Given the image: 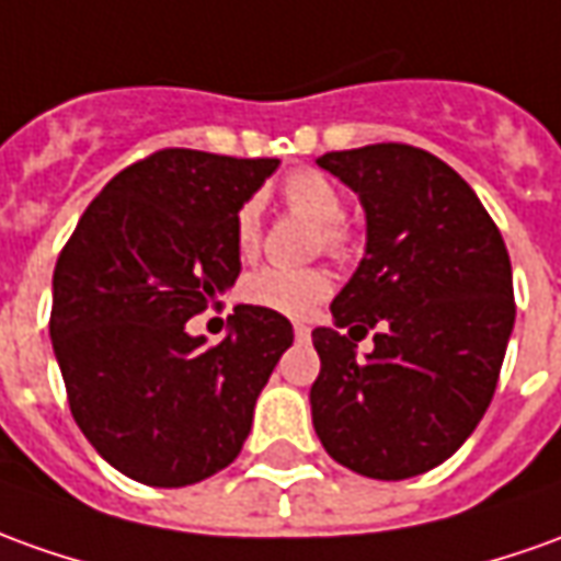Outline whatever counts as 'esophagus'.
I'll return each instance as SVG.
<instances>
[{
  "label": "esophagus",
  "mask_w": 561,
  "mask_h": 561,
  "mask_svg": "<svg viewBox=\"0 0 561 561\" xmlns=\"http://www.w3.org/2000/svg\"><path fill=\"white\" fill-rule=\"evenodd\" d=\"M293 332H296V339H299V342H305V339L311 335V327H308V323H296V327H293Z\"/></svg>",
  "instance_id": "obj_1"
}]
</instances>
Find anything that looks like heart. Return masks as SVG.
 <instances>
[{"label": "heart", "mask_w": 561, "mask_h": 561, "mask_svg": "<svg viewBox=\"0 0 561 561\" xmlns=\"http://www.w3.org/2000/svg\"><path fill=\"white\" fill-rule=\"evenodd\" d=\"M280 195L287 201L293 214L305 216L308 222L318 226L320 243L323 250H330L332 256H345L351 250V231L342 222L345 201L335 185L318 173V170H296L289 173L287 183L280 188ZM259 207L256 204H243L234 216V243L243 259H250L259 250ZM332 280L330 274L320 268H259V272L243 277L241 296L247 305H256L262 311L284 314V318H305L318 302L330 296Z\"/></svg>", "instance_id": "1"}]
</instances>
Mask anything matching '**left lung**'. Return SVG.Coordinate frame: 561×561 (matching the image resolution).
Listing matches in <instances>:
<instances>
[{
	"label": "left lung",
	"mask_w": 561,
	"mask_h": 561,
	"mask_svg": "<svg viewBox=\"0 0 561 561\" xmlns=\"http://www.w3.org/2000/svg\"><path fill=\"white\" fill-rule=\"evenodd\" d=\"M318 168L360 198L366 253L332 327L311 332L314 431L347 470L409 480L461 449L492 403L516 320L507 247L477 192L424 149L376 142ZM354 329L377 330L363 358Z\"/></svg>",
	"instance_id": "obj_1"
}]
</instances>
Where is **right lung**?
Here are the masks:
<instances>
[{"label": "right lung", "instance_id": "obj_1", "mask_svg": "<svg viewBox=\"0 0 561 561\" xmlns=\"http://www.w3.org/2000/svg\"><path fill=\"white\" fill-rule=\"evenodd\" d=\"M277 164L161 149L103 185L57 259L51 345L72 419L142 485L180 489L229 467L293 345V323L256 305H238L214 347L185 332L234 287V216Z\"/></svg>", "mask_w": 561, "mask_h": 561}]
</instances>
